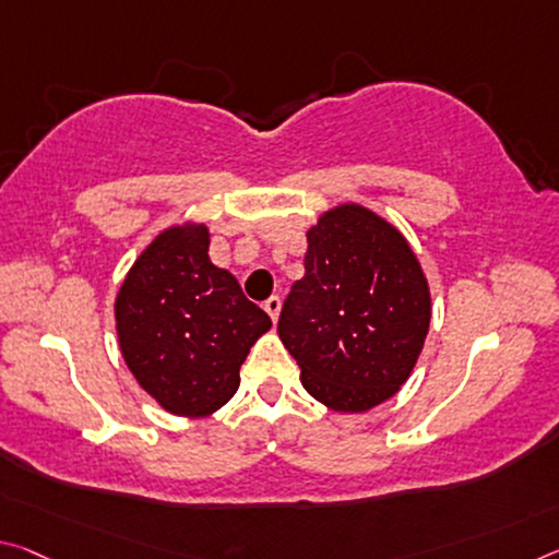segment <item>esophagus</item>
<instances>
[{
    "label": "esophagus",
    "mask_w": 559,
    "mask_h": 559,
    "mask_svg": "<svg viewBox=\"0 0 559 559\" xmlns=\"http://www.w3.org/2000/svg\"><path fill=\"white\" fill-rule=\"evenodd\" d=\"M263 308H265V313L271 316V321L276 323L278 316H281V298H278V296H271V298L263 304Z\"/></svg>",
    "instance_id": "esophagus-1"
}]
</instances>
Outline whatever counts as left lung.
<instances>
[{
	"instance_id": "obj_1",
	"label": "left lung",
	"mask_w": 559,
	"mask_h": 559,
	"mask_svg": "<svg viewBox=\"0 0 559 559\" xmlns=\"http://www.w3.org/2000/svg\"><path fill=\"white\" fill-rule=\"evenodd\" d=\"M306 241V276L283 304L278 338L318 403L366 413L391 401L420 358L428 278L401 228L360 203L323 211Z\"/></svg>"
}]
</instances>
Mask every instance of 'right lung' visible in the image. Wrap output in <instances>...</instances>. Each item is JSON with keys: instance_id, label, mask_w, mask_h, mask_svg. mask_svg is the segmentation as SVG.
<instances>
[{"instance_id": "1", "label": "right lung", "mask_w": 559, "mask_h": 559, "mask_svg": "<svg viewBox=\"0 0 559 559\" xmlns=\"http://www.w3.org/2000/svg\"><path fill=\"white\" fill-rule=\"evenodd\" d=\"M206 224L181 221L152 238L123 278L114 318L136 383L181 418L231 401L251 345L271 318L243 296L234 273L211 263Z\"/></svg>"}]
</instances>
